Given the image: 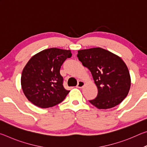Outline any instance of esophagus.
Instances as JSON below:
<instances>
[{"label":"esophagus","mask_w":147,"mask_h":147,"mask_svg":"<svg viewBox=\"0 0 147 147\" xmlns=\"http://www.w3.org/2000/svg\"><path fill=\"white\" fill-rule=\"evenodd\" d=\"M84 86H85V83H84V82L82 81V80H80V81H78V84H77V88H82Z\"/></svg>","instance_id":"esophagus-1"}]
</instances>
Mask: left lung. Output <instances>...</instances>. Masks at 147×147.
Instances as JSON below:
<instances>
[{"mask_svg": "<svg viewBox=\"0 0 147 147\" xmlns=\"http://www.w3.org/2000/svg\"><path fill=\"white\" fill-rule=\"evenodd\" d=\"M77 57L91 71L97 87V96L89 100L91 104L98 109H109L126 97L131 78L127 66L120 57L100 47L80 50Z\"/></svg>", "mask_w": 147, "mask_h": 147, "instance_id": "obj_1", "label": "left lung"}]
</instances>
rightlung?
Listing matches in <instances>:
<instances>
[{
  "instance_id": "right-lung-1",
  "label": "right lung",
  "mask_w": 147,
  "mask_h": 147,
  "mask_svg": "<svg viewBox=\"0 0 147 147\" xmlns=\"http://www.w3.org/2000/svg\"><path fill=\"white\" fill-rule=\"evenodd\" d=\"M70 50L51 48L43 50L30 59L21 74V87L27 99L41 108L61 102L69 93L63 86L59 70Z\"/></svg>"
}]
</instances>
